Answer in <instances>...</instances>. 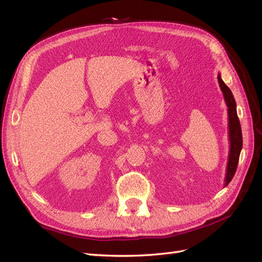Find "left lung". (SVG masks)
I'll list each match as a JSON object with an SVG mask.
<instances>
[{
  "instance_id": "obj_1",
  "label": "left lung",
  "mask_w": 262,
  "mask_h": 262,
  "mask_svg": "<svg viewBox=\"0 0 262 262\" xmlns=\"http://www.w3.org/2000/svg\"><path fill=\"white\" fill-rule=\"evenodd\" d=\"M217 80L220 84V89L223 93V96L227 106V114H228V139H229V153L227 158V165H226V173L224 182L226 187L231 180L233 179L237 165H238L241 150L243 147V136H242V128L238 116L236 112V101L232 94V91L228 89L226 84L223 82L219 73Z\"/></svg>"
}]
</instances>
